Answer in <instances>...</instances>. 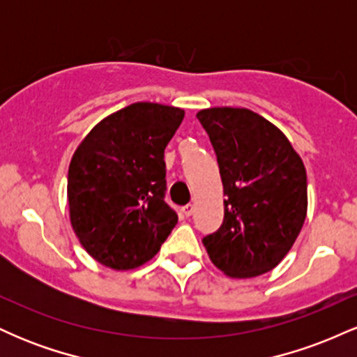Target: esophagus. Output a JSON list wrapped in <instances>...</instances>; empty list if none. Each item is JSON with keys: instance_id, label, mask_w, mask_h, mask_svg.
<instances>
[{"instance_id": "34e87169", "label": "esophagus", "mask_w": 357, "mask_h": 357, "mask_svg": "<svg viewBox=\"0 0 357 357\" xmlns=\"http://www.w3.org/2000/svg\"><path fill=\"white\" fill-rule=\"evenodd\" d=\"M192 211H195V204H186V206H183V213L184 216H191Z\"/></svg>"}]
</instances>
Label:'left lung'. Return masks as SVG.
I'll return each mask as SVG.
<instances>
[{"label": "left lung", "mask_w": 357, "mask_h": 357, "mask_svg": "<svg viewBox=\"0 0 357 357\" xmlns=\"http://www.w3.org/2000/svg\"><path fill=\"white\" fill-rule=\"evenodd\" d=\"M210 137L223 181L225 218L203 238L213 264L235 278L277 267L304 225L307 174L289 139L248 109L196 114Z\"/></svg>", "instance_id": "obj_1"}]
</instances>
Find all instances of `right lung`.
Wrapping results in <instances>:
<instances>
[{
  "instance_id": "1",
  "label": "right lung",
  "mask_w": 357,
  "mask_h": 357,
  "mask_svg": "<svg viewBox=\"0 0 357 357\" xmlns=\"http://www.w3.org/2000/svg\"><path fill=\"white\" fill-rule=\"evenodd\" d=\"M183 117V109L137 102L100 121L77 147L68 167L70 221L105 267L146 264L178 223L165 202V149Z\"/></svg>"
}]
</instances>
